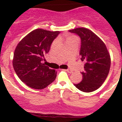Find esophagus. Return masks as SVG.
Here are the masks:
<instances>
[{
  "label": "esophagus",
  "mask_w": 122,
  "mask_h": 122,
  "mask_svg": "<svg viewBox=\"0 0 122 122\" xmlns=\"http://www.w3.org/2000/svg\"><path fill=\"white\" fill-rule=\"evenodd\" d=\"M67 72L68 73H73V71H72V70H71V69H67Z\"/></svg>",
  "instance_id": "1"
}]
</instances>
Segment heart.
<instances>
[{"label":"heart","instance_id":"heart-1","mask_svg":"<svg viewBox=\"0 0 122 122\" xmlns=\"http://www.w3.org/2000/svg\"><path fill=\"white\" fill-rule=\"evenodd\" d=\"M75 40L78 41L77 37L75 36H68V37H67V38H66V42H71V41H75Z\"/></svg>","mask_w":122,"mask_h":122}]
</instances>
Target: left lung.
I'll use <instances>...</instances> for the list:
<instances>
[{
  "instance_id": "8db88e82",
  "label": "left lung",
  "mask_w": 122,
  "mask_h": 122,
  "mask_svg": "<svg viewBox=\"0 0 122 122\" xmlns=\"http://www.w3.org/2000/svg\"><path fill=\"white\" fill-rule=\"evenodd\" d=\"M69 32L78 35L81 38L80 55L84 62L83 80L74 84L84 92H91L99 88L109 73L111 66L110 55L105 43L94 33L85 28H76Z\"/></svg>"
}]
</instances>
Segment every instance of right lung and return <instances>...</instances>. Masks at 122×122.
I'll return each mask as SVG.
<instances>
[{
    "label": "right lung",
    "mask_w": 122,
    "mask_h": 122,
    "mask_svg": "<svg viewBox=\"0 0 122 122\" xmlns=\"http://www.w3.org/2000/svg\"><path fill=\"white\" fill-rule=\"evenodd\" d=\"M60 33L36 29L24 37L16 46L13 56V68L18 77L28 87L42 89L55 80V70L45 66L42 61Z\"/></svg>",
    "instance_id": "1"
}]
</instances>
